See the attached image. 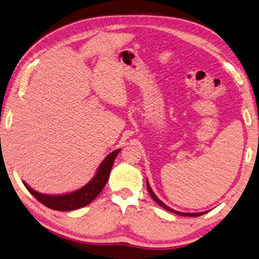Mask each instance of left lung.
I'll list each match as a JSON object with an SVG mask.
<instances>
[{
  "mask_svg": "<svg viewBox=\"0 0 259 259\" xmlns=\"http://www.w3.org/2000/svg\"><path fill=\"white\" fill-rule=\"evenodd\" d=\"M146 187H147V190H149L150 195H151L152 198H153L154 202L157 203L158 205H160V206H161V207L165 208V210H167V211H169V212H173V213H175V214H179V215H184V217H199V215H202V214H204V213H205V212H200V213H183V212L175 211V210H173V208L168 207L166 204H163V203L161 202V200H160V199L158 198V197L154 195V192L152 191V189H151V187H150L149 181H146Z\"/></svg>",
  "mask_w": 259,
  "mask_h": 259,
  "instance_id": "obj_1",
  "label": "left lung"
}]
</instances>
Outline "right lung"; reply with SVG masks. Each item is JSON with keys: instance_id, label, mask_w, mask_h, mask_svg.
I'll return each instance as SVG.
<instances>
[{"instance_id": "right-lung-1", "label": "right lung", "mask_w": 259, "mask_h": 259, "mask_svg": "<svg viewBox=\"0 0 259 259\" xmlns=\"http://www.w3.org/2000/svg\"><path fill=\"white\" fill-rule=\"evenodd\" d=\"M118 152H120V149L116 151H113L112 153H109L107 157L105 158L104 161L101 162V165L99 166V168H98L96 176H94L91 181H90L83 188L78 189V190L73 192H70V194L60 195V196L44 195L33 190V189H31L25 182L23 183L24 186L26 187L27 190L30 191L41 204H44L45 206L52 208V210H56V211L77 210V208L86 206V205L91 203L92 200L100 194L101 190L104 189L106 183L108 181L114 160L117 157Z\"/></svg>"}]
</instances>
